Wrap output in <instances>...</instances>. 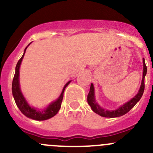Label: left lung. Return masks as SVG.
I'll return each mask as SVG.
<instances>
[{"label": "left lung", "mask_w": 153, "mask_h": 153, "mask_svg": "<svg viewBox=\"0 0 153 153\" xmlns=\"http://www.w3.org/2000/svg\"><path fill=\"white\" fill-rule=\"evenodd\" d=\"M143 78L142 81H141V87H140L139 91H138V94L135 95L134 98H132L130 101L126 102L124 105L120 106L118 109H115V110H106V109H103L96 103L95 98V89H94L93 84H91L90 89H89V92L87 95V102L89 105L91 106L92 111L97 113L98 115H101L102 117H106V118H116V117L122 116L127 113L135 104L139 101L141 98L142 97L143 91H144V78L145 75H146V72H147V68H146V64H145L144 59L143 60Z\"/></svg>", "instance_id": "obj_1"}]
</instances>
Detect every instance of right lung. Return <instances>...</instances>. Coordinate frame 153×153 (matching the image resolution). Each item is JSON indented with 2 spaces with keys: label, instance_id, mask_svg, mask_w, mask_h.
Wrapping results in <instances>:
<instances>
[{
  "label": "right lung",
  "instance_id": "right-lung-1",
  "mask_svg": "<svg viewBox=\"0 0 153 153\" xmlns=\"http://www.w3.org/2000/svg\"><path fill=\"white\" fill-rule=\"evenodd\" d=\"M27 47H26L25 50H24V55H22L21 59L18 61V64H17L16 65V67H15V75H14L12 85V95H13L14 99H15V103H16V105L18 106V107L19 108L21 112H22L24 115H26V116L28 117L29 118L36 120V121H44V120H47L49 119V118H52V117L55 116V115L58 113L60 108H61L65 88L69 85V84L71 82V81H68L67 84H65V86H64V89H63L62 90V92H61L59 98H58L56 101L49 104L47 108L42 109V110H39V109H35V108L29 106L28 103H27V101H26V99L24 98L22 92H21L19 84L20 66H21V61H22L23 58H24V54H25L26 49H27Z\"/></svg>",
  "mask_w": 153,
  "mask_h": 153
}]
</instances>
